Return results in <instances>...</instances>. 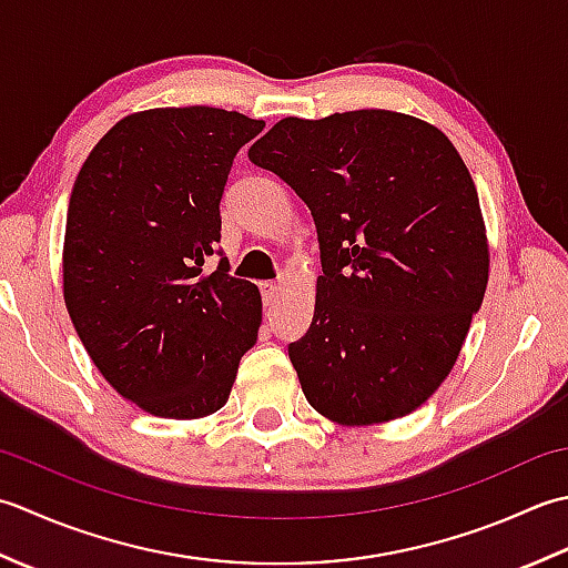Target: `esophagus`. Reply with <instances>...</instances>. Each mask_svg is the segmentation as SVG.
<instances>
[{"label":"esophagus","instance_id":"obj_1","mask_svg":"<svg viewBox=\"0 0 568 568\" xmlns=\"http://www.w3.org/2000/svg\"><path fill=\"white\" fill-rule=\"evenodd\" d=\"M280 284H274V282H262L260 284V292H262V301H264V304H274V301H276V296H280Z\"/></svg>","mask_w":568,"mask_h":568}]
</instances>
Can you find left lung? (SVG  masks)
I'll return each mask as SVG.
<instances>
[{
	"label": "left lung",
	"mask_w": 568,
	"mask_h": 568,
	"mask_svg": "<svg viewBox=\"0 0 568 568\" xmlns=\"http://www.w3.org/2000/svg\"><path fill=\"white\" fill-rule=\"evenodd\" d=\"M314 215V321L288 357L345 426L412 414L456 365L488 286L478 191L434 124L392 110L286 118L247 152Z\"/></svg>",
	"instance_id": "left-lung-1"
}]
</instances>
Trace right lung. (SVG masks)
<instances>
[{
    "instance_id": "1",
    "label": "right lung",
    "mask_w": 568,
    "mask_h": 568,
    "mask_svg": "<svg viewBox=\"0 0 568 568\" xmlns=\"http://www.w3.org/2000/svg\"><path fill=\"white\" fill-rule=\"evenodd\" d=\"M262 120L217 108L126 114L80 169L68 203L63 298L92 363L124 399L201 419L230 397L257 343L260 288L207 260L233 159Z\"/></svg>"
}]
</instances>
